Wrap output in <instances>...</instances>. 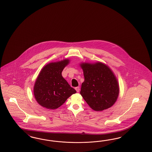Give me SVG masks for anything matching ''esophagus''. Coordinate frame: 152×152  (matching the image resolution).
Masks as SVG:
<instances>
[{"label":"esophagus","instance_id":"obj_1","mask_svg":"<svg viewBox=\"0 0 152 152\" xmlns=\"http://www.w3.org/2000/svg\"><path fill=\"white\" fill-rule=\"evenodd\" d=\"M75 90H76V91H77V92H79V91H80V87L78 86V87L75 88Z\"/></svg>","mask_w":152,"mask_h":152}]
</instances>
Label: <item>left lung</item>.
<instances>
[{"label": "left lung", "mask_w": 152, "mask_h": 152, "mask_svg": "<svg viewBox=\"0 0 152 152\" xmlns=\"http://www.w3.org/2000/svg\"><path fill=\"white\" fill-rule=\"evenodd\" d=\"M84 82L80 94L88 105L95 111L113 106L119 95L118 83L109 67L101 62L81 64Z\"/></svg>", "instance_id": "obj_1"}]
</instances>
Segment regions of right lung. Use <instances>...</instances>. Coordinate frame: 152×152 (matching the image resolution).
Returning a JSON list of instances; mask_svg holds the SVG:
<instances>
[{"label":"right lung","mask_w":152,"mask_h":152,"mask_svg":"<svg viewBox=\"0 0 152 152\" xmlns=\"http://www.w3.org/2000/svg\"><path fill=\"white\" fill-rule=\"evenodd\" d=\"M69 60L46 65L37 77L34 95L38 103L48 109H55L76 91L63 78L62 72Z\"/></svg>","instance_id":"obj_1"}]
</instances>
